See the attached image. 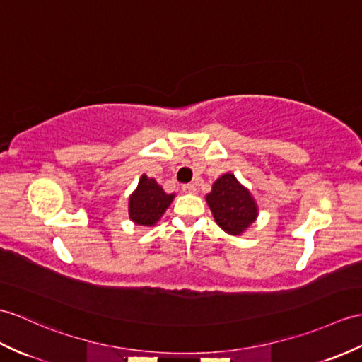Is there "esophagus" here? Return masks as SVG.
Listing matches in <instances>:
<instances>
[{
  "label": "esophagus",
  "mask_w": 362,
  "mask_h": 362,
  "mask_svg": "<svg viewBox=\"0 0 362 362\" xmlns=\"http://www.w3.org/2000/svg\"><path fill=\"white\" fill-rule=\"evenodd\" d=\"M182 191H183V192H187V194H196V192H197V188H196V185L188 183V185H183V187H182Z\"/></svg>",
  "instance_id": "esophagus-1"
}]
</instances>
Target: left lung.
I'll list each match as a JSON object with an SVG mask.
<instances>
[{
	"mask_svg": "<svg viewBox=\"0 0 362 362\" xmlns=\"http://www.w3.org/2000/svg\"><path fill=\"white\" fill-rule=\"evenodd\" d=\"M205 199L216 223L231 236H242L259 216L256 199L233 173L222 174Z\"/></svg>",
	"mask_w": 362,
	"mask_h": 362,
	"instance_id": "8db88e82",
	"label": "left lung"
}]
</instances>
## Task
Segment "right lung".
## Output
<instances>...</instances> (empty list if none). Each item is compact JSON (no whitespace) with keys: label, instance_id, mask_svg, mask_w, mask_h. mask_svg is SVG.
I'll return each instance as SVG.
<instances>
[{"label":"right lung","instance_id":"add662e5","mask_svg":"<svg viewBox=\"0 0 362 362\" xmlns=\"http://www.w3.org/2000/svg\"><path fill=\"white\" fill-rule=\"evenodd\" d=\"M175 194H166L154 179L143 174L128 202L129 219L140 226H154L170 208Z\"/></svg>","mask_w":362,"mask_h":362}]
</instances>
